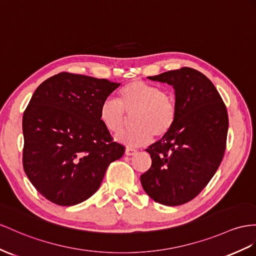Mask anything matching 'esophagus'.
<instances>
[{"label": "esophagus", "instance_id": "34e87169", "mask_svg": "<svg viewBox=\"0 0 256 256\" xmlns=\"http://www.w3.org/2000/svg\"><path fill=\"white\" fill-rule=\"evenodd\" d=\"M137 152H136V150L135 149H130V148H126V156H134L135 154H136Z\"/></svg>", "mask_w": 256, "mask_h": 256}]
</instances>
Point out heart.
<instances>
[{
  "label": "heart",
  "instance_id": "1",
  "mask_svg": "<svg viewBox=\"0 0 256 256\" xmlns=\"http://www.w3.org/2000/svg\"><path fill=\"white\" fill-rule=\"evenodd\" d=\"M132 116V126L116 136V140L128 147L144 146L152 137L164 136L173 126L175 102L168 92L142 80L128 83L119 90L118 100L106 98L100 108V120L110 133H119Z\"/></svg>",
  "mask_w": 256,
  "mask_h": 256
}]
</instances>
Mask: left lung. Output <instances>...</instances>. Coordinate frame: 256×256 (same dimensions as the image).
Returning a JSON list of instances; mask_svg holds the SVG:
<instances>
[{"label": "left lung", "mask_w": 256, "mask_h": 256, "mask_svg": "<svg viewBox=\"0 0 256 256\" xmlns=\"http://www.w3.org/2000/svg\"><path fill=\"white\" fill-rule=\"evenodd\" d=\"M148 78L172 85L176 116L171 130L146 149L152 163L140 182L156 202L180 206L199 194L218 171L226 148L227 110L198 70L184 67Z\"/></svg>", "instance_id": "1"}]
</instances>
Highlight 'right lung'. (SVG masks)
<instances>
[{
  "label": "right lung",
  "instance_id": "right-lung-1",
  "mask_svg": "<svg viewBox=\"0 0 256 256\" xmlns=\"http://www.w3.org/2000/svg\"><path fill=\"white\" fill-rule=\"evenodd\" d=\"M120 83L62 72L40 84L22 118L26 175L58 206H76L100 187L124 147L100 120L102 102Z\"/></svg>",
  "mask_w": 256,
  "mask_h": 256
}]
</instances>
